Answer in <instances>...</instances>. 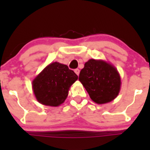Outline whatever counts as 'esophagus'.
I'll use <instances>...</instances> for the list:
<instances>
[{"mask_svg": "<svg viewBox=\"0 0 150 150\" xmlns=\"http://www.w3.org/2000/svg\"><path fill=\"white\" fill-rule=\"evenodd\" d=\"M74 72L76 73V74L77 75V76H79V69H75V70H74Z\"/></svg>", "mask_w": 150, "mask_h": 150, "instance_id": "1", "label": "esophagus"}]
</instances>
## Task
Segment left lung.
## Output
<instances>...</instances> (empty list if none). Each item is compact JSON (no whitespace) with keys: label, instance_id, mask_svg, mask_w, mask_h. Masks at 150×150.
Listing matches in <instances>:
<instances>
[{"label":"left lung","instance_id":"8db88e82","mask_svg":"<svg viewBox=\"0 0 150 150\" xmlns=\"http://www.w3.org/2000/svg\"><path fill=\"white\" fill-rule=\"evenodd\" d=\"M79 80L90 98L97 104H106L120 92V74L114 67L104 61L90 59L79 73Z\"/></svg>","mask_w":150,"mask_h":150}]
</instances>
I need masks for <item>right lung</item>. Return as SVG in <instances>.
Instances as JSON below:
<instances>
[{
    "mask_svg": "<svg viewBox=\"0 0 150 150\" xmlns=\"http://www.w3.org/2000/svg\"><path fill=\"white\" fill-rule=\"evenodd\" d=\"M77 79V75L65 64L59 62L50 64L33 81L36 98L44 105H60L65 100L71 86Z\"/></svg>",
    "mask_w": 150,
    "mask_h": 150,
    "instance_id": "obj_1",
    "label": "right lung"
}]
</instances>
